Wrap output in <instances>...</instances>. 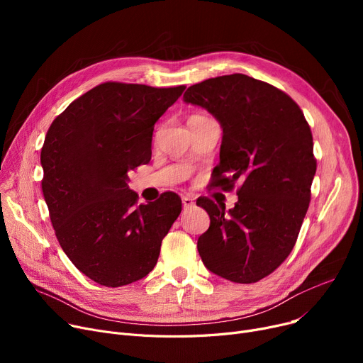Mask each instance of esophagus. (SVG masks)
<instances>
[{
	"instance_id": "obj_1",
	"label": "esophagus",
	"mask_w": 363,
	"mask_h": 363,
	"mask_svg": "<svg viewBox=\"0 0 363 363\" xmlns=\"http://www.w3.org/2000/svg\"><path fill=\"white\" fill-rule=\"evenodd\" d=\"M194 204V200L189 196H182V206L184 207H191Z\"/></svg>"
}]
</instances>
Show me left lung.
<instances>
[{"label": "left lung", "instance_id": "obj_1", "mask_svg": "<svg viewBox=\"0 0 363 363\" xmlns=\"http://www.w3.org/2000/svg\"><path fill=\"white\" fill-rule=\"evenodd\" d=\"M184 101L212 113L223 129L216 186L237 189L225 206L197 200L211 216L197 249L206 268L233 282L252 284L289 257L311 201L316 172L311 126L284 91L242 73L189 86Z\"/></svg>", "mask_w": 363, "mask_h": 363}]
</instances>
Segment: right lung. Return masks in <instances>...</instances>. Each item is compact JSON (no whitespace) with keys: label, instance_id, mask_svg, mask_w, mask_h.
Returning <instances> with one entry per match:
<instances>
[{"label":"right lung","instance_id":"add662e5","mask_svg":"<svg viewBox=\"0 0 363 363\" xmlns=\"http://www.w3.org/2000/svg\"><path fill=\"white\" fill-rule=\"evenodd\" d=\"M184 89L104 82L70 103L47 132L41 184L55 237L100 285L122 287L148 275L182 211L170 191L137 206L128 172L150 162L155 123Z\"/></svg>","mask_w":363,"mask_h":363}]
</instances>
